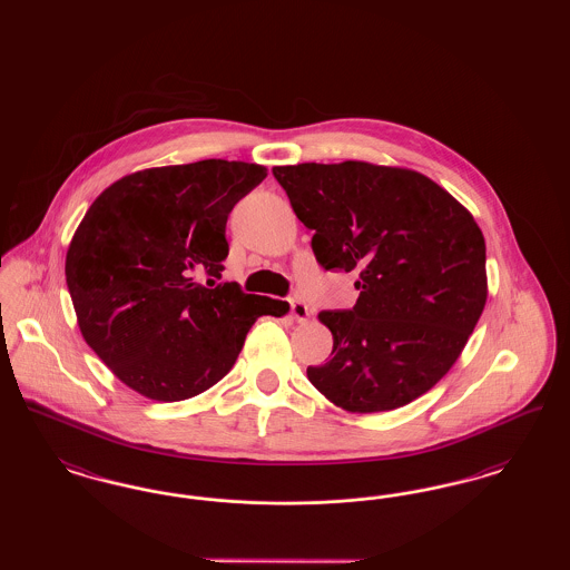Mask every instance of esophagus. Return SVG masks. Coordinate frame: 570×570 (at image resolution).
<instances>
[{
	"mask_svg": "<svg viewBox=\"0 0 570 570\" xmlns=\"http://www.w3.org/2000/svg\"><path fill=\"white\" fill-rule=\"evenodd\" d=\"M291 314L297 323H305L309 316V307L301 298H291Z\"/></svg>",
	"mask_w": 570,
	"mask_h": 570,
	"instance_id": "obj_1",
	"label": "esophagus"
}]
</instances>
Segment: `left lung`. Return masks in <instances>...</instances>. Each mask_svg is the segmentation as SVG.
Returning a JSON list of instances; mask_svg holds the SVG:
<instances>
[{
	"label": "left lung",
	"instance_id": "left-lung-1",
	"mask_svg": "<svg viewBox=\"0 0 570 570\" xmlns=\"http://www.w3.org/2000/svg\"><path fill=\"white\" fill-rule=\"evenodd\" d=\"M293 212L314 230L326 272H354L353 309L321 312L333 335L307 379L335 406H406L442 379L488 301L485 239L472 214L430 177L346 160L273 166Z\"/></svg>",
	"mask_w": 570,
	"mask_h": 570
}]
</instances>
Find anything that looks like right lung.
Instances as JSON below:
<instances>
[{
  "mask_svg": "<svg viewBox=\"0 0 570 570\" xmlns=\"http://www.w3.org/2000/svg\"><path fill=\"white\" fill-rule=\"evenodd\" d=\"M265 177L261 164L228 160L145 168L115 181L82 217L66 254L79 328L142 397L181 402L207 391L230 372L256 318L291 309L216 282L228 214Z\"/></svg>",
  "mask_w": 570,
  "mask_h": 570,
  "instance_id": "obj_1",
  "label": "right lung"
}]
</instances>
